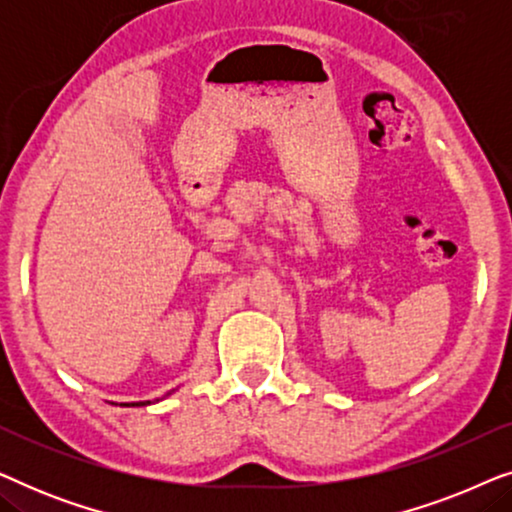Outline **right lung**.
Masks as SVG:
<instances>
[{"label":"right lung","instance_id":"obj_1","mask_svg":"<svg viewBox=\"0 0 512 512\" xmlns=\"http://www.w3.org/2000/svg\"><path fill=\"white\" fill-rule=\"evenodd\" d=\"M132 405H149V401H144V403H132Z\"/></svg>","mask_w":512,"mask_h":512}]
</instances>
